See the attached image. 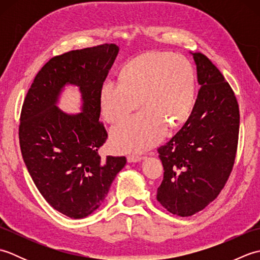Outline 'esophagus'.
<instances>
[{
  "label": "esophagus",
  "mask_w": 260,
  "mask_h": 260,
  "mask_svg": "<svg viewBox=\"0 0 260 260\" xmlns=\"http://www.w3.org/2000/svg\"><path fill=\"white\" fill-rule=\"evenodd\" d=\"M143 157L140 156V155H135V154H132V155H128L127 156V161H128L129 163H134V162H140L142 161Z\"/></svg>",
  "instance_id": "1"
}]
</instances>
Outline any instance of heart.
Wrapping results in <instances>:
<instances>
[{
    "instance_id": "b5f03b06",
    "label": "heart",
    "mask_w": 260,
    "mask_h": 260,
    "mask_svg": "<svg viewBox=\"0 0 260 260\" xmlns=\"http://www.w3.org/2000/svg\"><path fill=\"white\" fill-rule=\"evenodd\" d=\"M119 81L106 80L99 90L102 114L109 123L139 114L110 131L118 152H142L161 141L171 128L189 119L196 104V76L189 60L172 52H147L120 69Z\"/></svg>"
}]
</instances>
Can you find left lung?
I'll use <instances>...</instances> for the list:
<instances>
[{
    "mask_svg": "<svg viewBox=\"0 0 260 260\" xmlns=\"http://www.w3.org/2000/svg\"><path fill=\"white\" fill-rule=\"evenodd\" d=\"M191 54L200 89L183 127L157 150L164 176L157 201L171 213L190 217L212 202L233 171L239 107L224 77L200 52Z\"/></svg>",
    "mask_w": 260,
    "mask_h": 260,
    "instance_id": "left-lung-1",
    "label": "left lung"
}]
</instances>
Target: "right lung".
Returning a JSON list of instances; mask_svg holds the SVG:
<instances>
[{
  "label": "right lung",
  "instance_id": "right-lung-1",
  "mask_svg": "<svg viewBox=\"0 0 260 260\" xmlns=\"http://www.w3.org/2000/svg\"><path fill=\"white\" fill-rule=\"evenodd\" d=\"M119 48L105 43L53 57L37 74L22 106L19 139L23 161L45 200L73 219L102 206L125 156L102 158L107 140L99 121V90ZM67 84L82 93V113L70 115L56 106Z\"/></svg>",
  "mask_w": 260,
  "mask_h": 260
}]
</instances>
